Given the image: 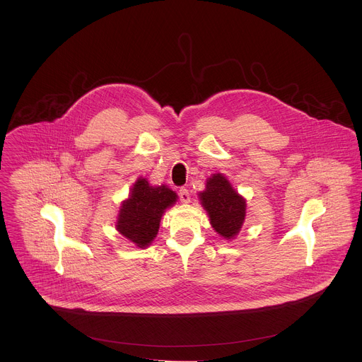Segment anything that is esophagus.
I'll use <instances>...</instances> for the list:
<instances>
[{
  "instance_id": "1",
  "label": "esophagus",
  "mask_w": 362,
  "mask_h": 362,
  "mask_svg": "<svg viewBox=\"0 0 362 362\" xmlns=\"http://www.w3.org/2000/svg\"><path fill=\"white\" fill-rule=\"evenodd\" d=\"M178 195H180V201L184 202V204H188V202L191 201V194H189V191H188L185 187L180 188Z\"/></svg>"
}]
</instances>
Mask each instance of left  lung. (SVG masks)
Instances as JSON below:
<instances>
[{
	"instance_id": "8db88e82",
	"label": "left lung",
	"mask_w": 362,
	"mask_h": 362,
	"mask_svg": "<svg viewBox=\"0 0 362 362\" xmlns=\"http://www.w3.org/2000/svg\"><path fill=\"white\" fill-rule=\"evenodd\" d=\"M213 228L224 238L235 237L245 218V201L233 189L227 178L213 174L207 180L206 189L201 194Z\"/></svg>"
}]
</instances>
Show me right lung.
Instances as JSON below:
<instances>
[{"instance_id":"right-lung-1","label":"right lung","mask_w":362,"mask_h":362,"mask_svg":"<svg viewBox=\"0 0 362 362\" xmlns=\"http://www.w3.org/2000/svg\"><path fill=\"white\" fill-rule=\"evenodd\" d=\"M175 201V192L165 185L151 187L145 178H139L131 197L121 206L117 230L144 248L153 241L164 210Z\"/></svg>"}]
</instances>
